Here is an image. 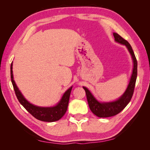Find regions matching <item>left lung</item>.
<instances>
[{"instance_id": "8db88e82", "label": "left lung", "mask_w": 150, "mask_h": 150, "mask_svg": "<svg viewBox=\"0 0 150 150\" xmlns=\"http://www.w3.org/2000/svg\"><path fill=\"white\" fill-rule=\"evenodd\" d=\"M113 34L115 42L122 44L127 47L132 56L133 67L131 77H130L129 84L126 91L115 100L111 102L98 101L87 88L83 86L84 90L86 91V94L89 107H90L92 113L98 117L104 118L116 115L117 114L119 113L121 111L124 109V108L128 105L132 99L133 91H134L137 77V62L136 57L131 45L128 41L124 39L118 33H113Z\"/></svg>"}]
</instances>
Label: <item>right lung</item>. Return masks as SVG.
<instances>
[{
  "instance_id": "1",
  "label": "right lung",
  "mask_w": 150,
  "mask_h": 150,
  "mask_svg": "<svg viewBox=\"0 0 150 150\" xmlns=\"http://www.w3.org/2000/svg\"><path fill=\"white\" fill-rule=\"evenodd\" d=\"M11 79L16 96H17L18 101L24 107L25 109L30 114L32 115L35 118H36L37 119L41 121H44V122H52L59 120L64 115L67 109H68L69 96L73 86H71L65 91V93L62 95L61 99L55 106L50 107H42L35 106V105L28 102L26 99V98L24 97V95L22 94L21 91L19 90L13 79V62L11 64Z\"/></svg>"
}]
</instances>
